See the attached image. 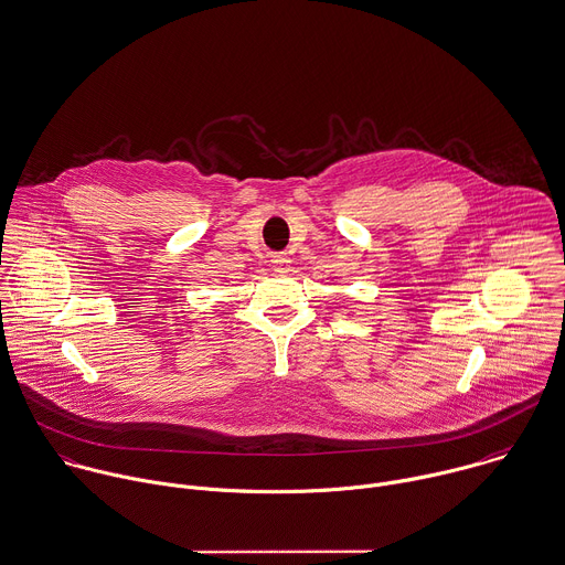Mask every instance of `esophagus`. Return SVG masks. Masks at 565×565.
<instances>
[{
    "label": "esophagus",
    "instance_id": "esophagus-1",
    "mask_svg": "<svg viewBox=\"0 0 565 565\" xmlns=\"http://www.w3.org/2000/svg\"><path fill=\"white\" fill-rule=\"evenodd\" d=\"M271 267H274L276 271L285 274V271H289V267H291V258H289L285 252H278V254L271 256Z\"/></svg>",
    "mask_w": 565,
    "mask_h": 565
}]
</instances>
